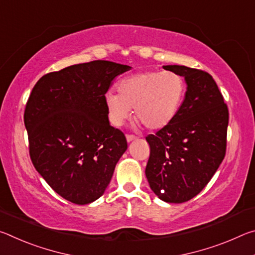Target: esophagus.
I'll use <instances>...</instances> for the list:
<instances>
[{
  "mask_svg": "<svg viewBox=\"0 0 255 255\" xmlns=\"http://www.w3.org/2000/svg\"><path fill=\"white\" fill-rule=\"evenodd\" d=\"M126 139H127L128 143H130V141L137 139V137H136L135 135H127V136H126Z\"/></svg>",
  "mask_w": 255,
  "mask_h": 255,
  "instance_id": "obj_1",
  "label": "esophagus"
}]
</instances>
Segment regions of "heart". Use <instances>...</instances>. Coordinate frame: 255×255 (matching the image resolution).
I'll return each mask as SVG.
<instances>
[{"label":"heart","instance_id":"obj_1","mask_svg":"<svg viewBox=\"0 0 255 255\" xmlns=\"http://www.w3.org/2000/svg\"><path fill=\"white\" fill-rule=\"evenodd\" d=\"M118 94L106 93L111 123L122 126L133 116L149 130L167 126L178 114L185 94V82L173 72L143 71L128 75L117 85Z\"/></svg>","mask_w":255,"mask_h":255}]
</instances>
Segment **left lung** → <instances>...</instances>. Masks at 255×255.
<instances>
[{"label":"left lung","instance_id":"1","mask_svg":"<svg viewBox=\"0 0 255 255\" xmlns=\"http://www.w3.org/2000/svg\"><path fill=\"white\" fill-rule=\"evenodd\" d=\"M163 68L183 76L187 92L174 119L146 137L150 153L145 174L159 199L181 204L208 184L225 157L228 109L207 72L180 65Z\"/></svg>","mask_w":255,"mask_h":255}]
</instances>
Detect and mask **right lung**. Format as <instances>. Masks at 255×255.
<instances>
[{
	"mask_svg": "<svg viewBox=\"0 0 255 255\" xmlns=\"http://www.w3.org/2000/svg\"><path fill=\"white\" fill-rule=\"evenodd\" d=\"M109 60L77 64L41 77L24 110L34 169L64 199L91 204L105 193L127 149L112 127L105 96L116 76L130 70Z\"/></svg>",
	"mask_w": 255,
	"mask_h": 255,
	"instance_id": "1",
	"label": "right lung"
}]
</instances>
